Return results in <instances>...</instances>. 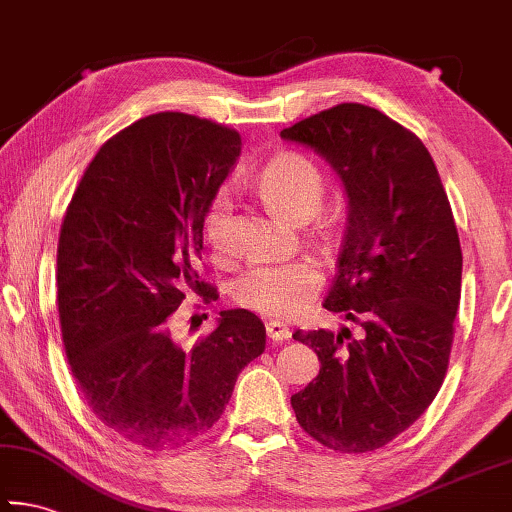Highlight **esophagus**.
<instances>
[{
	"label": "esophagus",
	"instance_id": "1",
	"mask_svg": "<svg viewBox=\"0 0 512 512\" xmlns=\"http://www.w3.org/2000/svg\"><path fill=\"white\" fill-rule=\"evenodd\" d=\"M266 334L271 341H287L291 336V329L284 323H280V320H268Z\"/></svg>",
	"mask_w": 512,
	"mask_h": 512
}]
</instances>
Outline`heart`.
<instances>
[{"label":"heart","mask_w":512,"mask_h":512,"mask_svg":"<svg viewBox=\"0 0 512 512\" xmlns=\"http://www.w3.org/2000/svg\"><path fill=\"white\" fill-rule=\"evenodd\" d=\"M325 173L302 153H280L268 160L257 176V192L268 207L284 219L302 221L314 214L325 198ZM232 210L230 189L216 192L205 212V235L216 250L228 248V219ZM323 282L314 259L264 262L250 266L232 284V298L239 305L273 316H293L307 307Z\"/></svg>","instance_id":"heart-1"}]
</instances>
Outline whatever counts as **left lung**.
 Instances as JSON below:
<instances>
[{
	"label": "left lung",
	"instance_id": "1",
	"mask_svg": "<svg viewBox=\"0 0 512 512\" xmlns=\"http://www.w3.org/2000/svg\"><path fill=\"white\" fill-rule=\"evenodd\" d=\"M325 158L348 194L339 273L323 307L359 336L296 329L318 354L291 395L300 427L341 454L384 447L443 386L461 300L463 255L452 205L427 146L363 103H339L280 133Z\"/></svg>",
	"mask_w": 512,
	"mask_h": 512
}]
</instances>
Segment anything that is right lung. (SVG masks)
Here are the masks:
<instances>
[{
  "label": "right lung",
  "mask_w": 512,
  "mask_h": 512,
  "mask_svg": "<svg viewBox=\"0 0 512 512\" xmlns=\"http://www.w3.org/2000/svg\"><path fill=\"white\" fill-rule=\"evenodd\" d=\"M241 153L232 128L158 112L112 135L88 164L58 239V314L69 368L90 411L153 452L203 436L239 372L266 348L253 311H221L194 348L171 336L201 280L207 205Z\"/></svg>",
  "instance_id": "right-lung-1"
}]
</instances>
